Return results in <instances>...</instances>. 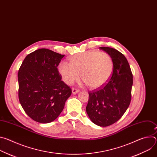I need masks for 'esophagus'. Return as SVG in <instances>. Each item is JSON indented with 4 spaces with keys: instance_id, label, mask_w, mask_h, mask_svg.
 <instances>
[{
    "instance_id": "obj_1",
    "label": "esophagus",
    "mask_w": 157,
    "mask_h": 157,
    "mask_svg": "<svg viewBox=\"0 0 157 157\" xmlns=\"http://www.w3.org/2000/svg\"><path fill=\"white\" fill-rule=\"evenodd\" d=\"M79 89H76V88H73V89H72V93H73V94H77L78 93H79Z\"/></svg>"
}]
</instances>
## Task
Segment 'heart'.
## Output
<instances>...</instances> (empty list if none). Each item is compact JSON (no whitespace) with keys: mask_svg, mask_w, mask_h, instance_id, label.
<instances>
[{"mask_svg":"<svg viewBox=\"0 0 157 157\" xmlns=\"http://www.w3.org/2000/svg\"><path fill=\"white\" fill-rule=\"evenodd\" d=\"M69 61H62L58 65L59 73L68 85L78 81L81 74L82 79L89 87L99 88L108 81L114 70L113 59L104 52L80 53L70 57Z\"/></svg>","mask_w":157,"mask_h":157,"instance_id":"b5f03b06","label":"heart"}]
</instances>
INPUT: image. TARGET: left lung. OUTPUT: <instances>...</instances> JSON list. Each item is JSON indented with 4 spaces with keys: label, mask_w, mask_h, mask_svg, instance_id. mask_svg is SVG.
Here are the masks:
<instances>
[{
    "label": "left lung",
    "mask_w": 157,
    "mask_h": 157,
    "mask_svg": "<svg viewBox=\"0 0 157 157\" xmlns=\"http://www.w3.org/2000/svg\"><path fill=\"white\" fill-rule=\"evenodd\" d=\"M99 48L113 59V73L104 85L89 93L86 110L94 124L107 127L119 121L128 107L133 75L128 61L122 53L113 48Z\"/></svg>",
    "instance_id": "obj_1"
}]
</instances>
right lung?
<instances>
[{
	"instance_id": "add662e5",
	"label": "right lung",
	"mask_w": 157,
	"mask_h": 157,
	"mask_svg": "<svg viewBox=\"0 0 157 157\" xmlns=\"http://www.w3.org/2000/svg\"><path fill=\"white\" fill-rule=\"evenodd\" d=\"M63 55L46 48L29 54L18 73V99L33 121L47 124L55 121L71 96V89L61 81L58 66Z\"/></svg>"
}]
</instances>
